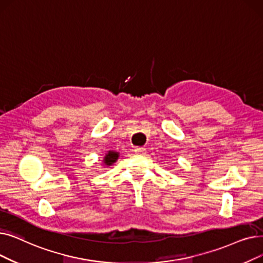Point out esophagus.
Segmentation results:
<instances>
[{
    "instance_id": "1",
    "label": "esophagus",
    "mask_w": 263,
    "mask_h": 263,
    "mask_svg": "<svg viewBox=\"0 0 263 263\" xmlns=\"http://www.w3.org/2000/svg\"><path fill=\"white\" fill-rule=\"evenodd\" d=\"M134 152H135V154H138V155H144L146 153V149L143 147H135Z\"/></svg>"
}]
</instances>
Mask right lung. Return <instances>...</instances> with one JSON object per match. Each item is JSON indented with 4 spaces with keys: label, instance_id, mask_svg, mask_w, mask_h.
<instances>
[{
    "label": "right lung",
    "instance_id": "add662e5",
    "mask_svg": "<svg viewBox=\"0 0 263 263\" xmlns=\"http://www.w3.org/2000/svg\"><path fill=\"white\" fill-rule=\"evenodd\" d=\"M118 153H115V152H109L106 156H105V158H104V162H105V164L106 165H110V164H112L114 162L116 161V160L118 159Z\"/></svg>",
    "mask_w": 263,
    "mask_h": 263
}]
</instances>
